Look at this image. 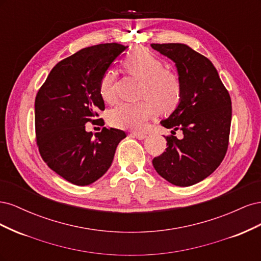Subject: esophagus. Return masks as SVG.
Wrapping results in <instances>:
<instances>
[{"label": "esophagus", "instance_id": "34e87169", "mask_svg": "<svg viewBox=\"0 0 261 261\" xmlns=\"http://www.w3.org/2000/svg\"><path fill=\"white\" fill-rule=\"evenodd\" d=\"M132 135H133V137H135V138H137L139 140H143V139H145L147 137L146 134H143V133H133Z\"/></svg>", "mask_w": 261, "mask_h": 261}]
</instances>
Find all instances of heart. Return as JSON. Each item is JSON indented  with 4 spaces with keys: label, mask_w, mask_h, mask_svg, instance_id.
I'll return each mask as SVG.
<instances>
[{
    "label": "heart",
    "mask_w": 261,
    "mask_h": 261,
    "mask_svg": "<svg viewBox=\"0 0 261 261\" xmlns=\"http://www.w3.org/2000/svg\"><path fill=\"white\" fill-rule=\"evenodd\" d=\"M127 73L143 81L140 97L147 98L136 103L121 102L109 114V122L117 128L140 130L155 112L170 111L180 98L181 87L178 77L164 69L163 62L146 49H136L123 62ZM115 73L107 70L99 83V93L105 102L115 99Z\"/></svg>",
    "instance_id": "1"
}]
</instances>
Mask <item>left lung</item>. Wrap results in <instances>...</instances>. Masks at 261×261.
<instances>
[{"label":"left lung","mask_w":261,"mask_h":261,"mask_svg":"<svg viewBox=\"0 0 261 261\" xmlns=\"http://www.w3.org/2000/svg\"><path fill=\"white\" fill-rule=\"evenodd\" d=\"M175 63L181 91L177 107L160 124L172 128L165 151L152 160L158 174L176 186H192L208 177L224 159L232 102L210 60L183 43H152ZM179 129L184 138L174 136Z\"/></svg>","instance_id":"8db88e82"}]
</instances>
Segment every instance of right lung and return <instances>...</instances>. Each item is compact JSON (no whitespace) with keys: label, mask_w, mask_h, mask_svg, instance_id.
<instances>
[{"label":"right lung","mask_w":261,"mask_h":261,"mask_svg":"<svg viewBox=\"0 0 261 261\" xmlns=\"http://www.w3.org/2000/svg\"><path fill=\"white\" fill-rule=\"evenodd\" d=\"M105 43L82 49L59 62L35 100L37 145L43 161L69 183L86 186L105 175L125 132L103 127L86 130L105 110L99 83L113 62L127 49ZM100 121L103 122L102 118Z\"/></svg>","instance_id":"obj_1"}]
</instances>
